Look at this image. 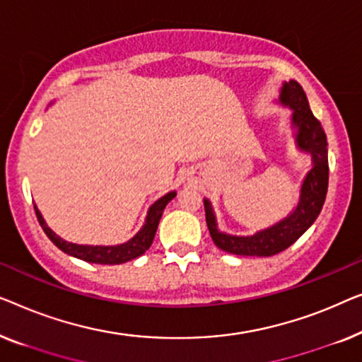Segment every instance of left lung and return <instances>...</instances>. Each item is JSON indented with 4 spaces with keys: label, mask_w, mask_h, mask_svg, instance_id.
Returning a JSON list of instances; mask_svg holds the SVG:
<instances>
[{
    "label": "left lung",
    "mask_w": 362,
    "mask_h": 362,
    "mask_svg": "<svg viewBox=\"0 0 362 362\" xmlns=\"http://www.w3.org/2000/svg\"><path fill=\"white\" fill-rule=\"evenodd\" d=\"M279 103L292 110L290 124L293 129L295 146L298 151L312 157V169L307 172L300 187L298 203L287 216L276 225L266 228L251 236H236L218 230L216 215L211 202L203 198L206 225L213 243L221 251L236 256L269 257L282 252L297 241L313 225L322 211L328 192V142L327 134L310 110L307 95L298 81H284L279 95Z\"/></svg>",
    "instance_id": "8db88e82"
}]
</instances>
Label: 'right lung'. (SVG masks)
<instances>
[{"label":"right lung","mask_w":362,"mask_h":362,"mask_svg":"<svg viewBox=\"0 0 362 362\" xmlns=\"http://www.w3.org/2000/svg\"><path fill=\"white\" fill-rule=\"evenodd\" d=\"M175 195L177 192H169L165 193L164 197H160L159 200L152 203L149 210H147L146 221L141 230L137 231L129 241H126L123 244H116V246H91V244H75V243L65 241V239L60 238L59 234H55L47 226V223H45L42 213L39 211L37 205H34V210L44 233L47 234L50 241H52L60 251H64L65 254H69V256H74L86 262L123 264L142 256V254L151 247L152 241H154L157 226H159L162 213H164L167 203H169L172 198H175Z\"/></svg>","instance_id":"add662e5"}]
</instances>
